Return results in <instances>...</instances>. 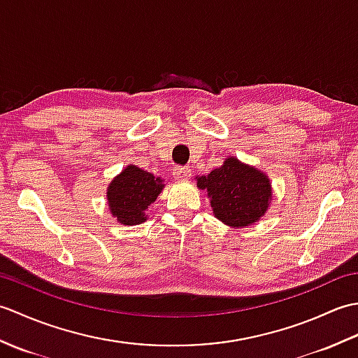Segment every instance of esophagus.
Returning a JSON list of instances; mask_svg holds the SVG:
<instances>
[{
	"label": "esophagus",
	"instance_id": "1",
	"mask_svg": "<svg viewBox=\"0 0 358 358\" xmlns=\"http://www.w3.org/2000/svg\"><path fill=\"white\" fill-rule=\"evenodd\" d=\"M173 177L177 180H187L189 177H191V169L185 166H180V167H177V169H173Z\"/></svg>",
	"mask_w": 358,
	"mask_h": 358
}]
</instances>
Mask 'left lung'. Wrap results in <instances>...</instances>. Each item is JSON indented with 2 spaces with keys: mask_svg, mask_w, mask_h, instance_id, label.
<instances>
[{
  "mask_svg": "<svg viewBox=\"0 0 358 358\" xmlns=\"http://www.w3.org/2000/svg\"><path fill=\"white\" fill-rule=\"evenodd\" d=\"M195 180L196 187L208 192L215 218L227 226L254 224L269 208L272 187L268 175L234 157Z\"/></svg>",
  "mask_w": 358,
  "mask_h": 358,
  "instance_id": "obj_1",
  "label": "left lung"
}]
</instances>
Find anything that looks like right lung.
<instances>
[{
	"instance_id": "add662e5",
	"label": "right lung",
	"mask_w": 358,
	"mask_h": 358,
	"mask_svg": "<svg viewBox=\"0 0 358 358\" xmlns=\"http://www.w3.org/2000/svg\"><path fill=\"white\" fill-rule=\"evenodd\" d=\"M163 180L135 164H129L108 187V203L112 215L121 224L134 226L146 222V210L163 191Z\"/></svg>"
}]
</instances>
